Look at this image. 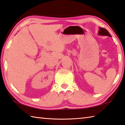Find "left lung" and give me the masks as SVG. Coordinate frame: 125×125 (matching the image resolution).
I'll return each instance as SVG.
<instances>
[{"label": "left lung", "mask_w": 125, "mask_h": 125, "mask_svg": "<svg viewBox=\"0 0 125 125\" xmlns=\"http://www.w3.org/2000/svg\"><path fill=\"white\" fill-rule=\"evenodd\" d=\"M98 34L99 35H106L109 36V37H112L110 34L109 33V31L106 30V29L103 28H99V31Z\"/></svg>", "instance_id": "8db88e82"}]
</instances>
